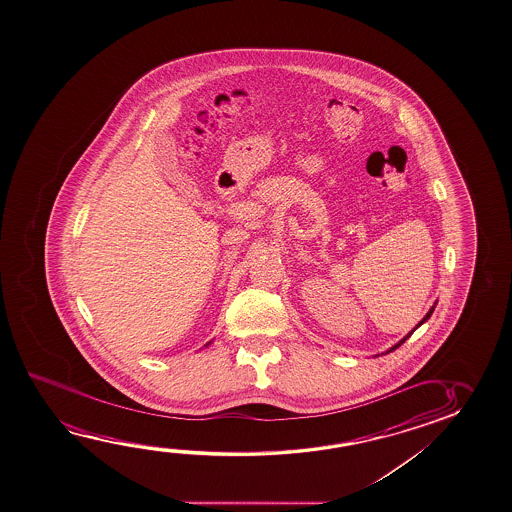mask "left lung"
<instances>
[{
    "label": "left lung",
    "instance_id": "8db88e82",
    "mask_svg": "<svg viewBox=\"0 0 512 512\" xmlns=\"http://www.w3.org/2000/svg\"><path fill=\"white\" fill-rule=\"evenodd\" d=\"M433 310H435V306H431L430 312L426 313V317H424V319L421 320V322H419V324H417V326L414 327V331H415V329H417V327L421 326V324H424V322H426V320L430 319L431 313H433ZM414 331H410V333H408L407 336H405V338H403V340L400 341V343H396V345H394L393 349L387 350V354H389V352H393V350L398 349V347H400V345H403V343H405V340H408V338H410V336H412V333H414Z\"/></svg>",
    "mask_w": 512,
    "mask_h": 512
}]
</instances>
